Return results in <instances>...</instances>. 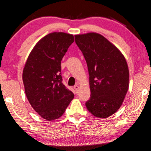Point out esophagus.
<instances>
[{
	"label": "esophagus",
	"mask_w": 151,
	"mask_h": 151,
	"mask_svg": "<svg viewBox=\"0 0 151 151\" xmlns=\"http://www.w3.org/2000/svg\"><path fill=\"white\" fill-rule=\"evenodd\" d=\"M74 89H75L76 92H77L78 90V89H79V87H78V86H77V85H76V86H74Z\"/></svg>",
	"instance_id": "obj_1"
}]
</instances>
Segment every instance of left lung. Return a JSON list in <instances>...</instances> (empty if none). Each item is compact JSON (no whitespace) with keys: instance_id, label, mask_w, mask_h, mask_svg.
<instances>
[{"instance_id":"obj_1","label":"left lung","mask_w":151,"mask_h":151,"mask_svg":"<svg viewBox=\"0 0 151 151\" xmlns=\"http://www.w3.org/2000/svg\"><path fill=\"white\" fill-rule=\"evenodd\" d=\"M88 65L90 99L86 103L92 115L106 118L122 105L129 89L127 61L117 47L101 34L88 33L75 36Z\"/></svg>"}]
</instances>
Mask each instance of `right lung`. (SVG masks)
<instances>
[{
    "label": "right lung",
    "mask_w": 151,
    "mask_h": 151,
    "mask_svg": "<svg viewBox=\"0 0 151 151\" xmlns=\"http://www.w3.org/2000/svg\"><path fill=\"white\" fill-rule=\"evenodd\" d=\"M74 41L71 34H48L34 46L25 63V94L34 110L47 120L60 118L75 96L63 84L61 74V59Z\"/></svg>",
    "instance_id": "1"
}]
</instances>
